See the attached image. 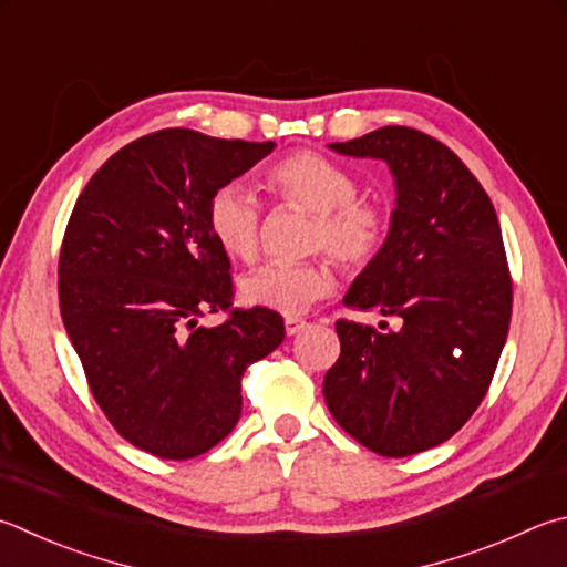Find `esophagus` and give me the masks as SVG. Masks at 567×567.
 <instances>
[{
	"mask_svg": "<svg viewBox=\"0 0 567 567\" xmlns=\"http://www.w3.org/2000/svg\"><path fill=\"white\" fill-rule=\"evenodd\" d=\"M307 327V322L302 317H285V332L287 334H297V332H302V329Z\"/></svg>",
	"mask_w": 567,
	"mask_h": 567,
	"instance_id": "1",
	"label": "esophagus"
}]
</instances>
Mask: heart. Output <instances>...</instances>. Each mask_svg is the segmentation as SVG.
Masks as SVG:
<instances>
[{
    "label": "heart",
    "mask_w": 567,
    "mask_h": 567,
    "mask_svg": "<svg viewBox=\"0 0 567 567\" xmlns=\"http://www.w3.org/2000/svg\"><path fill=\"white\" fill-rule=\"evenodd\" d=\"M265 183L282 203L315 215L310 250H327L347 272H364L382 257L391 235L384 203L362 198L349 168L317 151H295L265 171ZM208 228L233 260L252 262L260 252L262 210L240 183L213 193ZM334 275L324 257L310 262H267L243 277V300L280 315H297L332 292Z\"/></svg>",
    "instance_id": "b5f03b06"
}]
</instances>
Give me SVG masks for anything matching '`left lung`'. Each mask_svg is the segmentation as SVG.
Wrapping results in <instances>:
<instances>
[{
	"instance_id": "8db88e82",
	"label": "left lung",
	"mask_w": 567,
	"mask_h": 567,
	"mask_svg": "<svg viewBox=\"0 0 567 567\" xmlns=\"http://www.w3.org/2000/svg\"><path fill=\"white\" fill-rule=\"evenodd\" d=\"M332 148L384 158L394 173L389 243L344 305L394 317L399 329L339 319L324 401L369 451L414 456L473 416L506 344L513 280L498 215L456 153L416 128L384 126Z\"/></svg>"
}]
</instances>
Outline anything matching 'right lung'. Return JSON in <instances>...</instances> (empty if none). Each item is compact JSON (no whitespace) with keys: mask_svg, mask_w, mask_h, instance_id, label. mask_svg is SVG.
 Returning <instances> with one entry per match:
<instances>
[{"mask_svg":"<svg viewBox=\"0 0 567 567\" xmlns=\"http://www.w3.org/2000/svg\"><path fill=\"white\" fill-rule=\"evenodd\" d=\"M272 141L190 128L141 136L101 166L71 210L59 252V307L111 426L141 451L195 458L230 434L243 374L275 352V310L233 307L230 260L208 228L213 193ZM205 311H225L200 328Z\"/></svg>","mask_w":567,"mask_h":567,"instance_id":"right-lung-1","label":"right lung"}]
</instances>
